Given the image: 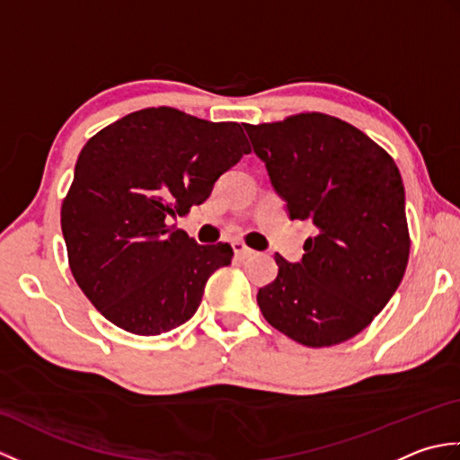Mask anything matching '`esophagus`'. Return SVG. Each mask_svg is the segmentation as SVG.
I'll list each match as a JSON object with an SVG mask.
<instances>
[{"label": "esophagus", "mask_w": 460, "mask_h": 460, "mask_svg": "<svg viewBox=\"0 0 460 460\" xmlns=\"http://www.w3.org/2000/svg\"><path fill=\"white\" fill-rule=\"evenodd\" d=\"M231 247H233V252H235V255L239 257V259H247V257H251L252 252V249H249L245 243L243 241H239V239H235V241H231Z\"/></svg>", "instance_id": "obj_1"}]
</instances>
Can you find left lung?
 I'll list each match as a JSON object with an SVG mask.
<instances>
[{
  "instance_id": "1",
  "label": "left lung",
  "mask_w": 460,
  "mask_h": 460,
  "mask_svg": "<svg viewBox=\"0 0 460 460\" xmlns=\"http://www.w3.org/2000/svg\"><path fill=\"white\" fill-rule=\"evenodd\" d=\"M245 130L288 217L318 231L300 262L275 255L279 275L257 295L262 316L302 346L341 344L385 308L405 275L402 173L364 132L328 114Z\"/></svg>"
}]
</instances>
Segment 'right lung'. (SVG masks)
<instances>
[{"label":"right lung","mask_w":460,"mask_h":460,"mask_svg":"<svg viewBox=\"0 0 460 460\" xmlns=\"http://www.w3.org/2000/svg\"><path fill=\"white\" fill-rule=\"evenodd\" d=\"M237 122H208L170 106L132 112L84 144L61 208L76 285L114 326L158 336L198 310L205 282L233 257L170 225L211 195L249 154Z\"/></svg>","instance_id":"obj_1"}]
</instances>
